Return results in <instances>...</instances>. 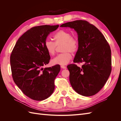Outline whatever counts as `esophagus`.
Listing matches in <instances>:
<instances>
[{
    "label": "esophagus",
    "instance_id": "esophagus-1",
    "mask_svg": "<svg viewBox=\"0 0 121 121\" xmlns=\"http://www.w3.org/2000/svg\"><path fill=\"white\" fill-rule=\"evenodd\" d=\"M60 67L62 68V69H66V66H65V65H61L60 66Z\"/></svg>",
    "mask_w": 121,
    "mask_h": 121
}]
</instances>
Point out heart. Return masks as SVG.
I'll list each match as a JSON object with an SVG mask.
<instances>
[{"mask_svg": "<svg viewBox=\"0 0 121 121\" xmlns=\"http://www.w3.org/2000/svg\"><path fill=\"white\" fill-rule=\"evenodd\" d=\"M54 42L46 39L44 46L49 54L52 56L56 52L57 46L63 44L62 51L63 53L58 54L52 60L53 65H65L72 60L71 52L75 53L79 48V41L75 37L72 36L70 32L65 30H60L54 35Z\"/></svg>", "mask_w": 121, "mask_h": 121, "instance_id": "obj_1", "label": "heart"}]
</instances>
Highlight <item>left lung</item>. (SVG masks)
Returning a JSON list of instances; mask_svg holds the SVG:
<instances>
[{"label":"left lung","mask_w":121,"mask_h":121,"mask_svg":"<svg viewBox=\"0 0 121 121\" xmlns=\"http://www.w3.org/2000/svg\"><path fill=\"white\" fill-rule=\"evenodd\" d=\"M74 28L78 35L79 48L74 63L70 64L69 82L76 92L85 96L94 95L104 85L112 71L111 50L101 32L88 22L76 20L62 24Z\"/></svg>","instance_id":"1"}]
</instances>
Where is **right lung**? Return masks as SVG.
<instances>
[{
  "mask_svg": "<svg viewBox=\"0 0 121 121\" xmlns=\"http://www.w3.org/2000/svg\"><path fill=\"white\" fill-rule=\"evenodd\" d=\"M59 25L31 28L17 40L10 62L13 81L23 93L32 99L44 100L54 90V80L60 70L59 65L43 69L50 60L44 43L50 32Z\"/></svg>",
  "mask_w": 121,
  "mask_h": 121,
  "instance_id": "1",
  "label": "right lung"
}]
</instances>
